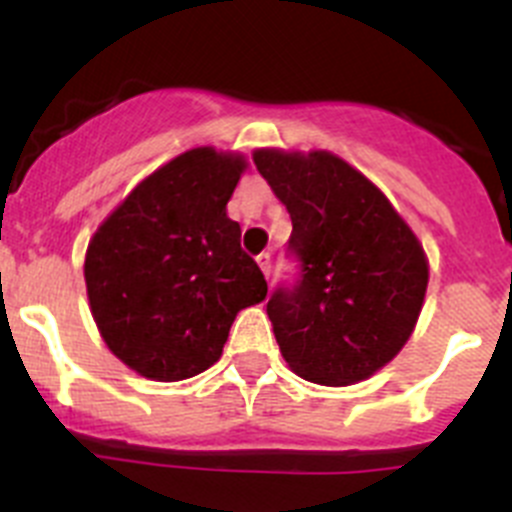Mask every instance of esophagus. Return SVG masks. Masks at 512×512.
<instances>
[{
	"label": "esophagus",
	"instance_id": "34e87169",
	"mask_svg": "<svg viewBox=\"0 0 512 512\" xmlns=\"http://www.w3.org/2000/svg\"><path fill=\"white\" fill-rule=\"evenodd\" d=\"M256 261H259L261 271H264V274H266V279H269V274H271V253H269V251L259 253V256H256Z\"/></svg>",
	"mask_w": 512,
	"mask_h": 512
}]
</instances>
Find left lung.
I'll return each instance as SVG.
<instances>
[{"label":"left lung","instance_id":"8db88e82","mask_svg":"<svg viewBox=\"0 0 512 512\" xmlns=\"http://www.w3.org/2000/svg\"><path fill=\"white\" fill-rule=\"evenodd\" d=\"M253 162L292 215L287 253L297 276L266 304L281 355L304 381H363L419 320L424 248L386 195L335 154L259 149Z\"/></svg>","mask_w":512,"mask_h":512}]
</instances>
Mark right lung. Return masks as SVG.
<instances>
[{"label":"right lung","instance_id":"add662e5","mask_svg":"<svg viewBox=\"0 0 512 512\" xmlns=\"http://www.w3.org/2000/svg\"><path fill=\"white\" fill-rule=\"evenodd\" d=\"M243 162L192 149L131 190L86 253L93 320L111 353L152 381H185L223 353L241 309L266 297L225 215Z\"/></svg>","mask_w":512,"mask_h":512}]
</instances>
